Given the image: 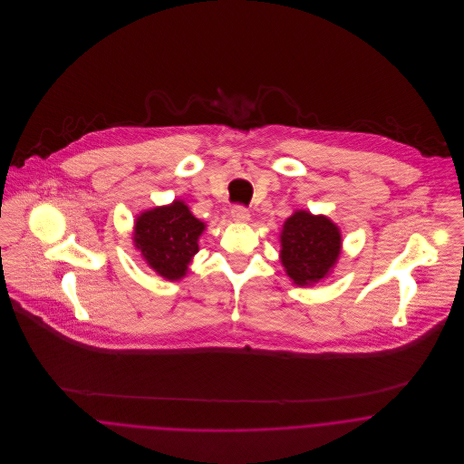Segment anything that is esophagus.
Returning a JSON list of instances; mask_svg holds the SVG:
<instances>
[{"label":"esophagus","mask_w":464,"mask_h":464,"mask_svg":"<svg viewBox=\"0 0 464 464\" xmlns=\"http://www.w3.org/2000/svg\"><path fill=\"white\" fill-rule=\"evenodd\" d=\"M230 214H232V218H234L236 221H248V219H250V212H248V208L243 207V205H234L232 210H230Z\"/></svg>","instance_id":"obj_1"}]
</instances>
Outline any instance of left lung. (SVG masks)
Wrapping results in <instances>:
<instances>
[{
	"label": "left lung",
	"mask_w": 464,
	"mask_h": 464,
	"mask_svg": "<svg viewBox=\"0 0 464 464\" xmlns=\"http://www.w3.org/2000/svg\"><path fill=\"white\" fill-rule=\"evenodd\" d=\"M282 265L298 285L322 280L339 257L341 234L325 216L295 212L280 236Z\"/></svg>",
	"instance_id": "1"
}]
</instances>
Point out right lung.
<instances>
[{"mask_svg": "<svg viewBox=\"0 0 464 464\" xmlns=\"http://www.w3.org/2000/svg\"><path fill=\"white\" fill-rule=\"evenodd\" d=\"M205 225L184 201L157 207L135 221V246L160 276L177 280L186 275L191 257L198 252V237Z\"/></svg>", "mask_w": 464, "mask_h": 464, "instance_id": "1", "label": "right lung"}]
</instances>
